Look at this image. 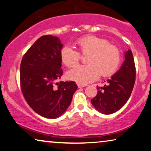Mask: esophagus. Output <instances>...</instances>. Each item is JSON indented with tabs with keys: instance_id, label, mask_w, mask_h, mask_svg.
Here are the masks:
<instances>
[{
	"instance_id": "1",
	"label": "esophagus",
	"mask_w": 151,
	"mask_h": 151,
	"mask_svg": "<svg viewBox=\"0 0 151 151\" xmlns=\"http://www.w3.org/2000/svg\"><path fill=\"white\" fill-rule=\"evenodd\" d=\"M86 84H78V88H82V87H84V86H86Z\"/></svg>"
}]
</instances>
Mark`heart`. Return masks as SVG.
Segmentation results:
<instances>
[{
	"instance_id": "heart-1",
	"label": "heart",
	"mask_w": 151,
	"mask_h": 151,
	"mask_svg": "<svg viewBox=\"0 0 151 151\" xmlns=\"http://www.w3.org/2000/svg\"><path fill=\"white\" fill-rule=\"evenodd\" d=\"M76 46L82 54H88L86 65L78 66L67 73L70 80L80 84L93 82L100 77H108L116 71L120 63V52L109 41L95 36L78 39ZM60 60L68 67H73L80 61V54L70 46H65L60 52Z\"/></svg>"
}]
</instances>
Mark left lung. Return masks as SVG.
I'll list each match as a JSON object with an SVG mask.
<instances>
[{
	"instance_id": "8db88e82",
	"label": "left lung",
	"mask_w": 151,
	"mask_h": 151,
	"mask_svg": "<svg viewBox=\"0 0 151 151\" xmlns=\"http://www.w3.org/2000/svg\"><path fill=\"white\" fill-rule=\"evenodd\" d=\"M135 66L132 51L124 52V60L119 69L107 80L108 84L98 86V94L91 102L95 109L102 114L116 112L129 100L135 81Z\"/></svg>"
}]
</instances>
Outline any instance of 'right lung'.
Returning <instances> with one entry per match:
<instances>
[{
    "label": "right lung",
    "mask_w": 151,
    "mask_h": 151,
    "mask_svg": "<svg viewBox=\"0 0 151 151\" xmlns=\"http://www.w3.org/2000/svg\"><path fill=\"white\" fill-rule=\"evenodd\" d=\"M63 47L58 37L43 36L29 49L20 64L24 99L35 112L46 118L61 116L78 88L75 82H57L63 73L60 56Z\"/></svg>",
    "instance_id": "right-lung-1"
}]
</instances>
